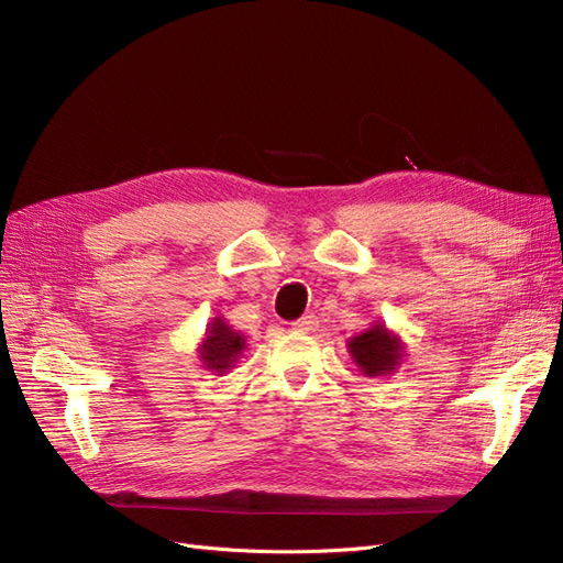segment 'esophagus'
I'll list each match as a JSON object with an SVG mask.
<instances>
[{
    "instance_id": "34e87169",
    "label": "esophagus",
    "mask_w": 563,
    "mask_h": 563,
    "mask_svg": "<svg viewBox=\"0 0 563 563\" xmlns=\"http://www.w3.org/2000/svg\"><path fill=\"white\" fill-rule=\"evenodd\" d=\"M294 331H300V333H310V331H314L317 327H319V321H317V317L314 314H302L300 319H296L294 323Z\"/></svg>"
}]
</instances>
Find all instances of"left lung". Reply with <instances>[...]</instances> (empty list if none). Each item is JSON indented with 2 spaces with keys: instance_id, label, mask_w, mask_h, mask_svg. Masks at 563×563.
Here are the masks:
<instances>
[{
  "instance_id": "left-lung-1",
  "label": "left lung",
  "mask_w": 563,
  "mask_h": 563,
  "mask_svg": "<svg viewBox=\"0 0 563 563\" xmlns=\"http://www.w3.org/2000/svg\"><path fill=\"white\" fill-rule=\"evenodd\" d=\"M350 352L354 362L362 366L368 376H383L399 364L401 345L395 335H389L383 327H373L366 333L350 340Z\"/></svg>"
}]
</instances>
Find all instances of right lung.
I'll return each instance as SVG.
<instances>
[{
    "mask_svg": "<svg viewBox=\"0 0 563 563\" xmlns=\"http://www.w3.org/2000/svg\"><path fill=\"white\" fill-rule=\"evenodd\" d=\"M244 350V338L230 331L228 323L216 319L209 329L207 343L201 345V360L213 371H228L240 352Z\"/></svg>",
    "mask_w": 563,
    "mask_h": 563,
    "instance_id": "1",
    "label": "right lung"
}]
</instances>
